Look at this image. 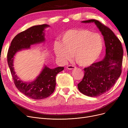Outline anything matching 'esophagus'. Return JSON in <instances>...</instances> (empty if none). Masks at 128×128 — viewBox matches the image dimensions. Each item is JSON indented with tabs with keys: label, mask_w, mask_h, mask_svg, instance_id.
<instances>
[{
	"label": "esophagus",
	"mask_w": 128,
	"mask_h": 128,
	"mask_svg": "<svg viewBox=\"0 0 128 128\" xmlns=\"http://www.w3.org/2000/svg\"><path fill=\"white\" fill-rule=\"evenodd\" d=\"M67 68L68 70H72L73 69H75L76 67L74 65H68V66H67Z\"/></svg>",
	"instance_id": "esophagus-1"
}]
</instances>
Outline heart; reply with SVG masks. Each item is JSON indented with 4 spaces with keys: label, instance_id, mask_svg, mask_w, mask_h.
Returning a JSON list of instances; mask_svg holds the SVG:
<instances>
[{
    "label": "heart",
    "instance_id": "obj_1",
    "mask_svg": "<svg viewBox=\"0 0 128 128\" xmlns=\"http://www.w3.org/2000/svg\"><path fill=\"white\" fill-rule=\"evenodd\" d=\"M103 46V38L100 34L86 29H72L63 34L60 42H55L53 48L56 56L62 62L70 60L74 53L77 63L86 67L98 59Z\"/></svg>",
    "mask_w": 128,
    "mask_h": 128
}]
</instances>
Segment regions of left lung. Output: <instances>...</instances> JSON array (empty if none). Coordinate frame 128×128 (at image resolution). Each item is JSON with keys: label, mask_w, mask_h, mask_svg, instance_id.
<instances>
[{"label": "left lung", "mask_w": 128, "mask_h": 128, "mask_svg": "<svg viewBox=\"0 0 128 128\" xmlns=\"http://www.w3.org/2000/svg\"><path fill=\"white\" fill-rule=\"evenodd\" d=\"M82 22L94 23L105 41L106 55L104 58L84 68V77L78 84L80 92L88 96L96 97L109 91L120 77L124 50L119 39L108 27L94 19Z\"/></svg>", "instance_id": "left-lung-1"}]
</instances>
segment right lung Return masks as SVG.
<instances>
[{
  "label": "right lung",
  "mask_w": 128,
  "mask_h": 128,
  "mask_svg": "<svg viewBox=\"0 0 128 128\" xmlns=\"http://www.w3.org/2000/svg\"><path fill=\"white\" fill-rule=\"evenodd\" d=\"M49 26L47 24L34 26L18 34L12 40L7 54L8 65L16 86L26 96L35 100L48 98L53 93L56 85V76L64 70V67L51 69L45 66L35 80L31 82H24L16 74L13 60L17 52L30 49V45L44 42V30Z\"/></svg>",
  "instance_id": "1"
}]
</instances>
